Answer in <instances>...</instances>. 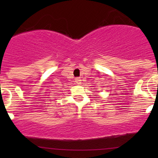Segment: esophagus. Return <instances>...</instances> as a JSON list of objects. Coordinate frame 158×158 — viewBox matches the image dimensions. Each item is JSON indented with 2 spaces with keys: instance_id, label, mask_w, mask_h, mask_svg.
<instances>
[{
  "instance_id": "1",
  "label": "esophagus",
  "mask_w": 158,
  "mask_h": 158,
  "mask_svg": "<svg viewBox=\"0 0 158 158\" xmlns=\"http://www.w3.org/2000/svg\"><path fill=\"white\" fill-rule=\"evenodd\" d=\"M75 82H76V83L77 84V85H80L82 80H81L80 78H76V79H75Z\"/></svg>"
}]
</instances>
